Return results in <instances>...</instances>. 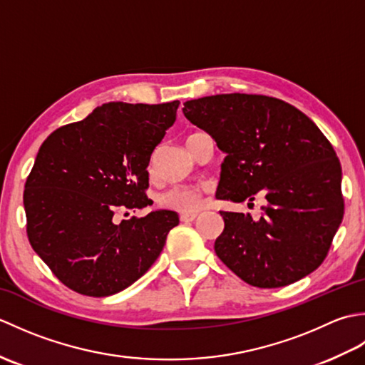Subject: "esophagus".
Wrapping results in <instances>:
<instances>
[{"mask_svg":"<svg viewBox=\"0 0 365 365\" xmlns=\"http://www.w3.org/2000/svg\"><path fill=\"white\" fill-rule=\"evenodd\" d=\"M197 218V213H180V221L191 222Z\"/></svg>","mask_w":365,"mask_h":365,"instance_id":"1","label":"esophagus"}]
</instances>
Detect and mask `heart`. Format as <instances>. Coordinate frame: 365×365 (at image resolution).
Listing matches in <instances>:
<instances>
[{
  "instance_id": "obj_1",
  "label": "heart",
  "mask_w": 365,
  "mask_h": 365,
  "mask_svg": "<svg viewBox=\"0 0 365 365\" xmlns=\"http://www.w3.org/2000/svg\"><path fill=\"white\" fill-rule=\"evenodd\" d=\"M200 197L202 192L197 187H188V185H180L163 192L158 202L166 208H174L178 212H192L199 208Z\"/></svg>"
}]
</instances>
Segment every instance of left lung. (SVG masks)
I'll list each match as a JSON object with an SVG mask.
<instances>
[{
    "mask_svg": "<svg viewBox=\"0 0 365 365\" xmlns=\"http://www.w3.org/2000/svg\"><path fill=\"white\" fill-rule=\"evenodd\" d=\"M183 114L227 153L216 197L252 202L260 192L268 202L259 221L221 212L215 252L224 265L259 289L319 268L345 208L342 168L320 128L290 103L259 94L190 100Z\"/></svg>",
    "mask_w": 365,
    "mask_h": 365,
    "instance_id": "left-lung-1",
    "label": "left lung"
}]
</instances>
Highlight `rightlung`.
Segmentation results:
<instances>
[{"label":"right lung","mask_w":365,"mask_h":365,"mask_svg":"<svg viewBox=\"0 0 365 365\" xmlns=\"http://www.w3.org/2000/svg\"><path fill=\"white\" fill-rule=\"evenodd\" d=\"M178 100L160 105L110 102L59 127L38 149L23 205L33 250L68 289L102 298L138 281L158 259L170 210L113 222L119 210L152 204L147 166Z\"/></svg>","instance_id":"obj_1"}]
</instances>
